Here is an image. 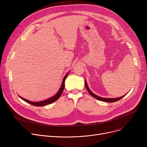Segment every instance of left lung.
I'll return each instance as SVG.
<instances>
[{
    "mask_svg": "<svg viewBox=\"0 0 147 147\" xmlns=\"http://www.w3.org/2000/svg\"><path fill=\"white\" fill-rule=\"evenodd\" d=\"M85 86L88 91V92L89 93V94L92 96L94 97L98 100H99V101H104V102H115V101H119V100L121 99L123 97H124L125 95H123V96H121V97H119V98H102V97H100V96H98L96 95H95L94 94L92 93V92L90 90V89H89L88 86V84H87V83H86V81L85 80Z\"/></svg>",
    "mask_w": 147,
    "mask_h": 147,
    "instance_id": "obj_1",
    "label": "left lung"
}]
</instances>
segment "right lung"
I'll return each instance as SVG.
<instances>
[{"mask_svg": "<svg viewBox=\"0 0 147 147\" xmlns=\"http://www.w3.org/2000/svg\"><path fill=\"white\" fill-rule=\"evenodd\" d=\"M68 75V73H67V74L64 76V79H63V83H62V84H61V86L59 90H58V92L57 93V94H56L55 96H53V97H52V98H49V99H48L45 100V101H40V102H32V101H28V100H27V99H24V98H22V97H21V96H20V98H21L22 100H24V101H26V102H28V103H29V104H32V105H34V106L42 107V106H45V105H46L50 104H51V103H52V102H55V101H57V100L61 96L62 93H63V90H64V87H65V79H66V78H67V77Z\"/></svg>", "mask_w": 147, "mask_h": 147, "instance_id": "obj_1", "label": "right lung"}]
</instances>
